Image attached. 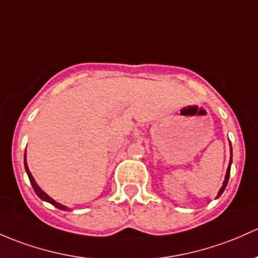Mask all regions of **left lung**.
<instances>
[{
	"instance_id": "left-lung-1",
	"label": "left lung",
	"mask_w": 258,
	"mask_h": 258,
	"mask_svg": "<svg viewBox=\"0 0 258 258\" xmlns=\"http://www.w3.org/2000/svg\"><path fill=\"white\" fill-rule=\"evenodd\" d=\"M230 154H231V156H230L229 167H227L226 174H225V180H224V183H222V186L220 188V190H219L218 195H216V199H218V198L220 197L222 193H224L225 188H226V185H227V181H229V178H230V169H231V164H232V148H231V143H230Z\"/></svg>"
}]
</instances>
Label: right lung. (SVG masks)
<instances>
[{"label":"right lung","mask_w":258,"mask_h":258,"mask_svg":"<svg viewBox=\"0 0 258 258\" xmlns=\"http://www.w3.org/2000/svg\"><path fill=\"white\" fill-rule=\"evenodd\" d=\"M24 168H26L27 175H28V178H29V181H31V184H32V186H33L34 191H36V194L38 195V197L40 198V199H42V200H44V202H47V203H50L51 205H54V207H55V208L60 209V210H69V208H68V207H65V205H61L60 203H58V202H55V200H54V199H51V198L49 197V195H48L47 193H44V191H43L42 189H40V186L38 185V184L36 183V180H34L33 175H32V173L29 172L28 164H27V157H26V152H24Z\"/></svg>","instance_id":"obj_1"}]
</instances>
